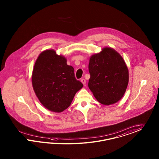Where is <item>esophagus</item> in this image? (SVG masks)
Wrapping results in <instances>:
<instances>
[{"label": "esophagus", "instance_id": "obj_1", "mask_svg": "<svg viewBox=\"0 0 159 159\" xmlns=\"http://www.w3.org/2000/svg\"><path fill=\"white\" fill-rule=\"evenodd\" d=\"M81 82L83 84V85H85V84H86V80H85L84 79H82L81 80Z\"/></svg>", "mask_w": 159, "mask_h": 159}]
</instances>
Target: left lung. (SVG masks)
I'll use <instances>...</instances> for the list:
<instances>
[{
	"label": "left lung",
	"instance_id": "left-lung-1",
	"mask_svg": "<svg viewBox=\"0 0 159 159\" xmlns=\"http://www.w3.org/2000/svg\"><path fill=\"white\" fill-rule=\"evenodd\" d=\"M90 77L88 86L101 104L110 105L119 101L129 83V70L119 53L104 48L90 57L89 64Z\"/></svg>",
	"mask_w": 159,
	"mask_h": 159
}]
</instances>
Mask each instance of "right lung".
<instances>
[{"mask_svg":"<svg viewBox=\"0 0 159 159\" xmlns=\"http://www.w3.org/2000/svg\"><path fill=\"white\" fill-rule=\"evenodd\" d=\"M32 82L40 102L50 111L66 110L83 85L75 76V70L66 58L54 50L42 52L33 67Z\"/></svg>","mask_w":159,"mask_h":159,"instance_id":"add662e5","label":"right lung"}]
</instances>
